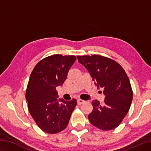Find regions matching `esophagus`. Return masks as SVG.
<instances>
[{
	"instance_id": "1",
	"label": "esophagus",
	"mask_w": 151,
	"mask_h": 151,
	"mask_svg": "<svg viewBox=\"0 0 151 151\" xmlns=\"http://www.w3.org/2000/svg\"><path fill=\"white\" fill-rule=\"evenodd\" d=\"M84 102H85V101L82 100V99H77V104L78 105H81V104H82L83 103H84Z\"/></svg>"
}]
</instances>
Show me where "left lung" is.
Segmentation results:
<instances>
[{"label":"left lung","instance_id":"left-lung-1","mask_svg":"<svg viewBox=\"0 0 151 151\" xmlns=\"http://www.w3.org/2000/svg\"><path fill=\"white\" fill-rule=\"evenodd\" d=\"M77 58L105 95L103 105L97 100L92 102L89 121L102 130L115 129L126 116L132 101L133 92L127 73L117 62L106 57L77 56Z\"/></svg>","mask_w":151,"mask_h":151}]
</instances>
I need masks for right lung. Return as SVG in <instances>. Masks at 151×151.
Here are the masks:
<instances>
[{"instance_id": "add662e5", "label": "right lung", "mask_w": 151, "mask_h": 151, "mask_svg": "<svg viewBox=\"0 0 151 151\" xmlns=\"http://www.w3.org/2000/svg\"><path fill=\"white\" fill-rule=\"evenodd\" d=\"M76 59L75 56L54 54L41 60L31 73L26 91L28 110L45 132L56 134L65 129L77 104L75 99L58 100L56 91Z\"/></svg>"}]
</instances>
